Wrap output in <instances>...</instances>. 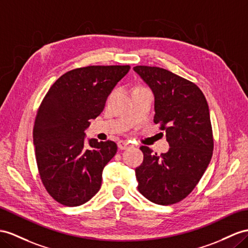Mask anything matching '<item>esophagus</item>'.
<instances>
[{"label": "esophagus", "instance_id": "34e87169", "mask_svg": "<svg viewBox=\"0 0 248 248\" xmlns=\"http://www.w3.org/2000/svg\"><path fill=\"white\" fill-rule=\"evenodd\" d=\"M117 145L120 150H125V149H128L131 144L129 141H126V140H120V141H118Z\"/></svg>", "mask_w": 248, "mask_h": 248}]
</instances>
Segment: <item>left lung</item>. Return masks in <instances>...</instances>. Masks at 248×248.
Segmentation results:
<instances>
[{"label":"left lung","instance_id":"8db88e82","mask_svg":"<svg viewBox=\"0 0 248 248\" xmlns=\"http://www.w3.org/2000/svg\"><path fill=\"white\" fill-rule=\"evenodd\" d=\"M154 94V123L167 133L170 149L154 154L142 147L143 162L136 168L138 190L156 204L185 199L204 174L214 150L209 109L194 82L159 67L133 68Z\"/></svg>","mask_w":248,"mask_h":248}]
</instances>
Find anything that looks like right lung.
<instances>
[{"mask_svg": "<svg viewBox=\"0 0 248 248\" xmlns=\"http://www.w3.org/2000/svg\"><path fill=\"white\" fill-rule=\"evenodd\" d=\"M130 66H89L62 75L37 110L33 144L44 186L61 204L78 206L95 196L117 145L87 139L85 130Z\"/></svg>", "mask_w": 248, "mask_h": 248, "instance_id": "1", "label": "right lung"}]
</instances>
